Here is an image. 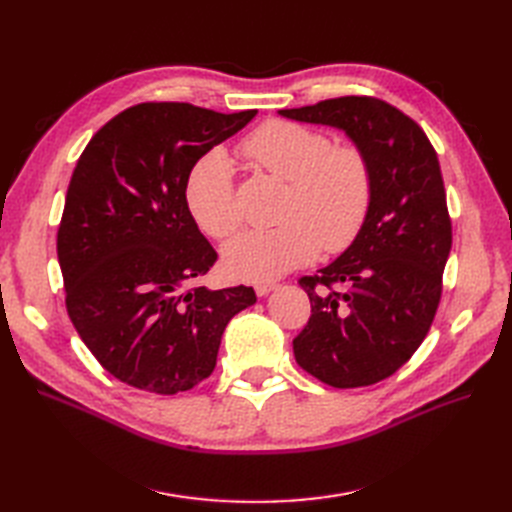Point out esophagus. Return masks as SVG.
<instances>
[{
	"mask_svg": "<svg viewBox=\"0 0 512 512\" xmlns=\"http://www.w3.org/2000/svg\"><path fill=\"white\" fill-rule=\"evenodd\" d=\"M275 288H277V284H275V282H258V284L254 286V290H256L258 297H267V294H269L271 290H275Z\"/></svg>",
	"mask_w": 512,
	"mask_h": 512,
	"instance_id": "esophagus-1",
	"label": "esophagus"
}]
</instances>
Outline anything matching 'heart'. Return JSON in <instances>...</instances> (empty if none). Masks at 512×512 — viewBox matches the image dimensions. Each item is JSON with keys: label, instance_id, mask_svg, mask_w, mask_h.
<instances>
[{"label": "heart", "instance_id": "heart-1", "mask_svg": "<svg viewBox=\"0 0 512 512\" xmlns=\"http://www.w3.org/2000/svg\"><path fill=\"white\" fill-rule=\"evenodd\" d=\"M241 153L256 168L288 181L284 224L247 230L224 250V269L245 282L275 280L312 262L320 247L342 252L356 239L371 205V166L356 147H333L318 130L271 119L245 136ZM185 203L209 237L226 239L241 226L232 162L213 149L185 181Z\"/></svg>", "mask_w": 512, "mask_h": 512}]
</instances>
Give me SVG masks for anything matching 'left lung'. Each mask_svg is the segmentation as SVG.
<instances>
[{
	"label": "left lung",
	"mask_w": 512,
	"mask_h": 512,
	"mask_svg": "<svg viewBox=\"0 0 512 512\" xmlns=\"http://www.w3.org/2000/svg\"><path fill=\"white\" fill-rule=\"evenodd\" d=\"M277 113L342 130L371 166L374 192L359 235L318 275L299 280L312 316L292 350L307 374L335 389L376 384L423 344L440 303L453 235L436 149L416 121L378 98Z\"/></svg>",
	"instance_id": "1"
}]
</instances>
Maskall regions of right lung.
<instances>
[{
    "label": "right lung",
    "mask_w": 512,
    "mask_h": 512,
    "mask_svg": "<svg viewBox=\"0 0 512 512\" xmlns=\"http://www.w3.org/2000/svg\"><path fill=\"white\" fill-rule=\"evenodd\" d=\"M258 111L145 102L91 138L57 232L68 316L98 363L134 389L190 391L211 376L226 324L254 288L198 286L218 254L185 203L192 166Z\"/></svg>",
    "instance_id": "add662e5"
}]
</instances>
